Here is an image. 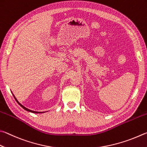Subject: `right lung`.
<instances>
[{
    "mask_svg": "<svg viewBox=\"0 0 147 147\" xmlns=\"http://www.w3.org/2000/svg\"><path fill=\"white\" fill-rule=\"evenodd\" d=\"M13 97H14V98L15 99V100H16V101H17V102H18V104H19V105H20V107H21L22 108H23V109H24V110H27V111H28V112H33V113H36V114H37V113H42V112H35V111H33V110H30V109H27V108H26V107H24V106H23V105H22L21 104H20V102H18V101H17V99L16 98H15V97L13 96Z\"/></svg>",
    "mask_w": 147,
    "mask_h": 147,
    "instance_id": "1",
    "label": "right lung"
}]
</instances>
